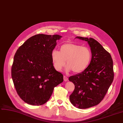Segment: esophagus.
<instances>
[{
    "label": "esophagus",
    "instance_id": "1",
    "mask_svg": "<svg viewBox=\"0 0 123 123\" xmlns=\"http://www.w3.org/2000/svg\"><path fill=\"white\" fill-rule=\"evenodd\" d=\"M63 80L64 81H67L68 80V78H67V77H66V76H63Z\"/></svg>",
    "mask_w": 123,
    "mask_h": 123
}]
</instances>
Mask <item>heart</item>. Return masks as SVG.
I'll use <instances>...</instances> for the list:
<instances>
[{
	"instance_id": "heart-1",
	"label": "heart",
	"mask_w": 123,
	"mask_h": 123,
	"mask_svg": "<svg viewBox=\"0 0 123 123\" xmlns=\"http://www.w3.org/2000/svg\"><path fill=\"white\" fill-rule=\"evenodd\" d=\"M51 58L56 71H62L66 61L67 71H72L77 74L84 71L89 65L92 52L85 46L74 43H67L61 46L60 51L56 49L52 51Z\"/></svg>"
}]
</instances>
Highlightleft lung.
Here are the masks:
<instances>
[{"mask_svg": "<svg viewBox=\"0 0 123 123\" xmlns=\"http://www.w3.org/2000/svg\"><path fill=\"white\" fill-rule=\"evenodd\" d=\"M76 38L88 43L92 56L90 65L83 72L69 77L75 86L69 100L74 107L87 109L98 105L106 95L114 80L113 62L109 52L95 39Z\"/></svg>", "mask_w": 123, "mask_h": 123, "instance_id": "8db88e82", "label": "left lung"}]
</instances>
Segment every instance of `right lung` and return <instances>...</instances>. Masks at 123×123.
Wrapping results in <instances>:
<instances>
[{"mask_svg": "<svg viewBox=\"0 0 123 123\" xmlns=\"http://www.w3.org/2000/svg\"><path fill=\"white\" fill-rule=\"evenodd\" d=\"M62 37L57 34L35 35L16 51L11 77L17 94L27 104H45L54 87L63 81L62 74L55 69L51 58L56 40Z\"/></svg>", "mask_w": 123, "mask_h": 123, "instance_id": "1", "label": "right lung"}]
</instances>
